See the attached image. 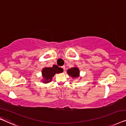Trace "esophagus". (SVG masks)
I'll use <instances>...</instances> for the list:
<instances>
[{"instance_id": "obj_1", "label": "esophagus", "mask_w": 126, "mask_h": 126, "mask_svg": "<svg viewBox=\"0 0 126 126\" xmlns=\"http://www.w3.org/2000/svg\"><path fill=\"white\" fill-rule=\"evenodd\" d=\"M62 68L64 70H65V67L64 65H63V66H62Z\"/></svg>"}]
</instances>
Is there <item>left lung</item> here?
<instances>
[{"mask_svg": "<svg viewBox=\"0 0 126 126\" xmlns=\"http://www.w3.org/2000/svg\"><path fill=\"white\" fill-rule=\"evenodd\" d=\"M67 73L69 75L71 76L72 77L78 78L79 75V70L77 67H74V68L69 69L67 71Z\"/></svg>", "mask_w": 126, "mask_h": 126, "instance_id": "8db88e82", "label": "left lung"}]
</instances>
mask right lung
Masks as SVG:
<instances>
[{"instance_id":"right-lung-1","label":"right lung","mask_w":126,"mask_h":126,"mask_svg":"<svg viewBox=\"0 0 126 126\" xmlns=\"http://www.w3.org/2000/svg\"><path fill=\"white\" fill-rule=\"evenodd\" d=\"M63 71V69L57 66L56 65H54L52 67H46L44 68L42 70V75L45 79V82L48 83L51 81L52 77L56 73H61Z\"/></svg>"}]
</instances>
